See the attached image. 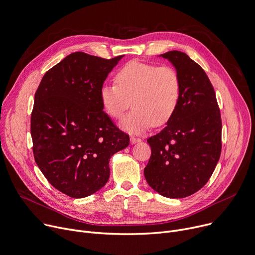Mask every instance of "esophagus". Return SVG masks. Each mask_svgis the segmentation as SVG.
I'll return each mask as SVG.
<instances>
[{
  "label": "esophagus",
  "mask_w": 255,
  "mask_h": 255,
  "mask_svg": "<svg viewBox=\"0 0 255 255\" xmlns=\"http://www.w3.org/2000/svg\"><path fill=\"white\" fill-rule=\"evenodd\" d=\"M130 141H131V143H137V142H140V141H141V138H139V137H135V136H131V137H130Z\"/></svg>",
  "instance_id": "1"
}]
</instances>
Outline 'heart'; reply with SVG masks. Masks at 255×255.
<instances>
[{
    "instance_id": "heart-1",
    "label": "heart",
    "mask_w": 255,
    "mask_h": 255,
    "mask_svg": "<svg viewBox=\"0 0 255 255\" xmlns=\"http://www.w3.org/2000/svg\"><path fill=\"white\" fill-rule=\"evenodd\" d=\"M115 82L102 86V106L110 117L119 120L132 104L122 122L123 129L131 133L166 124L181 99V77L171 66L131 61L117 72Z\"/></svg>"
}]
</instances>
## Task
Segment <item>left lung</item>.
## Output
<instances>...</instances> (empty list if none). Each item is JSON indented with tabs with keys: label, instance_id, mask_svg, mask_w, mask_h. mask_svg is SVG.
I'll return each instance as SVG.
<instances>
[{
	"label": "left lung",
	"instance_id": "obj_1",
	"mask_svg": "<svg viewBox=\"0 0 255 255\" xmlns=\"http://www.w3.org/2000/svg\"><path fill=\"white\" fill-rule=\"evenodd\" d=\"M175 66L182 81L178 108L168 125L149 137L144 176L149 186L169 198L200 190L212 177L222 150V119L212 82L186 54L161 55Z\"/></svg>",
	"mask_w": 255,
	"mask_h": 255
}]
</instances>
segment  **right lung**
<instances>
[{"label": "right lung", "instance_id": "1", "mask_svg": "<svg viewBox=\"0 0 255 255\" xmlns=\"http://www.w3.org/2000/svg\"><path fill=\"white\" fill-rule=\"evenodd\" d=\"M122 57L72 53L45 72L36 89L30 119L35 163L52 186L72 198L103 188L111 156L129 145L100 97Z\"/></svg>", "mask_w": 255, "mask_h": 255}]
</instances>
